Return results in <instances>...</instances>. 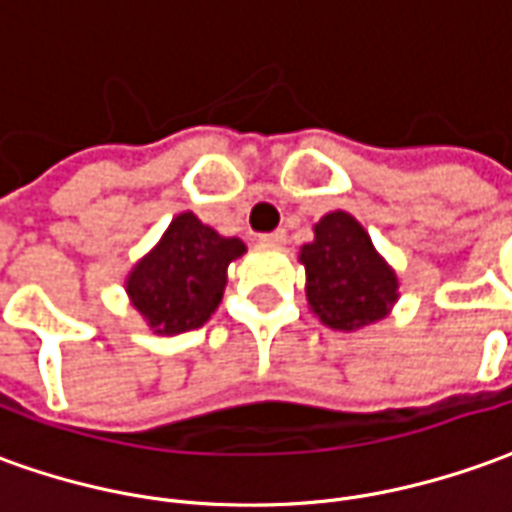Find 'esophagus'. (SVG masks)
<instances>
[{"label":"esophagus","instance_id":"34e87169","mask_svg":"<svg viewBox=\"0 0 512 512\" xmlns=\"http://www.w3.org/2000/svg\"><path fill=\"white\" fill-rule=\"evenodd\" d=\"M259 242H262V245H284V242H286V231H284V228H278V231L262 234V237H259Z\"/></svg>","mask_w":512,"mask_h":512}]
</instances>
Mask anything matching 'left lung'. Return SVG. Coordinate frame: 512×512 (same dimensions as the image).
Returning <instances> with one entry per match:
<instances>
[{
  "instance_id": "left-lung-1",
  "label": "left lung",
  "mask_w": 512,
  "mask_h": 512,
  "mask_svg": "<svg viewBox=\"0 0 512 512\" xmlns=\"http://www.w3.org/2000/svg\"><path fill=\"white\" fill-rule=\"evenodd\" d=\"M306 297L322 325L358 331L383 320L400 297V281L364 226L347 212H331L314 226V242L300 248Z\"/></svg>"
}]
</instances>
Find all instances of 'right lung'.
Listing matches in <instances>:
<instances>
[{"mask_svg": "<svg viewBox=\"0 0 512 512\" xmlns=\"http://www.w3.org/2000/svg\"><path fill=\"white\" fill-rule=\"evenodd\" d=\"M242 253V239L220 237L192 212H181L157 248L132 267L126 295L154 333L201 328L223 300L228 264Z\"/></svg>", "mask_w": 512, "mask_h": 512, "instance_id": "obj_1", "label": "right lung"}]
</instances>
